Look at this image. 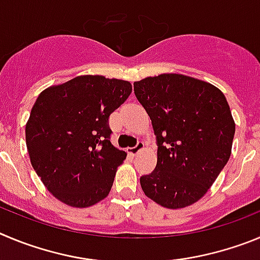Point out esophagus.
<instances>
[{
    "label": "esophagus",
    "mask_w": 260,
    "mask_h": 260,
    "mask_svg": "<svg viewBox=\"0 0 260 260\" xmlns=\"http://www.w3.org/2000/svg\"><path fill=\"white\" fill-rule=\"evenodd\" d=\"M144 147L145 144L142 141H140L137 142V145H136L135 147H129V149H128V153H129L131 155H136V154H139L141 150H144Z\"/></svg>",
    "instance_id": "obj_1"
}]
</instances>
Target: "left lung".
I'll return each instance as SVG.
<instances>
[{
	"mask_svg": "<svg viewBox=\"0 0 260 260\" xmlns=\"http://www.w3.org/2000/svg\"><path fill=\"white\" fill-rule=\"evenodd\" d=\"M158 141L155 170L140 184L147 198L184 209L205 196L232 153L236 124L225 95L207 81L162 74L135 81Z\"/></svg>",
	"mask_w": 260,
	"mask_h": 260,
	"instance_id": "obj_1",
	"label": "left lung"
}]
</instances>
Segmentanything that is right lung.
Here are the masks:
<instances>
[{
	"label": "right lung",
	"instance_id": "1",
	"mask_svg": "<svg viewBox=\"0 0 260 260\" xmlns=\"http://www.w3.org/2000/svg\"><path fill=\"white\" fill-rule=\"evenodd\" d=\"M131 92L129 81L81 75L37 97L25 144L37 176L62 203L85 209L109 196L127 156L110 141L109 116Z\"/></svg>",
	"mask_w": 260,
	"mask_h": 260
}]
</instances>
